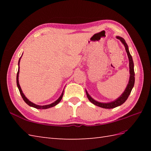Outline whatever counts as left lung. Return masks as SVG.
Returning <instances> with one entry per match:
<instances>
[{"mask_svg": "<svg viewBox=\"0 0 151 151\" xmlns=\"http://www.w3.org/2000/svg\"><path fill=\"white\" fill-rule=\"evenodd\" d=\"M117 38L118 40H119L124 45V46L125 47V50H126L128 57H129V67H130V76L129 84H128V85H127V87L126 89L124 90L123 93L121 95V97H119L117 100H115V101H113V102H109V103H101V102H99L97 101H95L90 97V96L89 95L88 92L86 91V95H87V97H88L89 101L92 102L93 104L97 106L103 108H108V109L114 108H115L117 106H120L121 104H123L124 102L127 100L128 97H129V96L131 93V91H132V89L134 87V82H135V76H135V73H134V62L132 60V56L130 55V54L129 52V48H128L127 44L126 43V42H125V41L123 38L119 37V36H117Z\"/></svg>", "mask_w": 151, "mask_h": 151, "instance_id": "obj_1", "label": "left lung"}]
</instances>
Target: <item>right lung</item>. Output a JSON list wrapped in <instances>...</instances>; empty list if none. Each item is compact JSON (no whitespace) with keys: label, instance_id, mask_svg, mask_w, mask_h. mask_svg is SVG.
<instances>
[{"label":"right lung","instance_id":"add662e5","mask_svg":"<svg viewBox=\"0 0 151 151\" xmlns=\"http://www.w3.org/2000/svg\"><path fill=\"white\" fill-rule=\"evenodd\" d=\"M21 58H19V62H18V65L19 66V63H20V60H21ZM19 69H18V71H17V87H18V89L19 90V92H20V94L21 95V97L22 98V99H23L24 101L26 102V103L29 105L30 106H32V107H34L35 108H37V109H47V108H51V107H53L54 106H56V104H58L59 103V102H60V101L62 100V99L63 97V91L62 93V94L61 95V96L60 97V98L58 99L57 101H56L54 102H53V103L50 104H49V105H45V106H39V105H37V104H35L34 103H32V102H30L29 100H28V99H27V97H25L24 95L23 94V93H22V90H21V88L20 87V85H19Z\"/></svg>","mask_w":151,"mask_h":151}]
</instances>
